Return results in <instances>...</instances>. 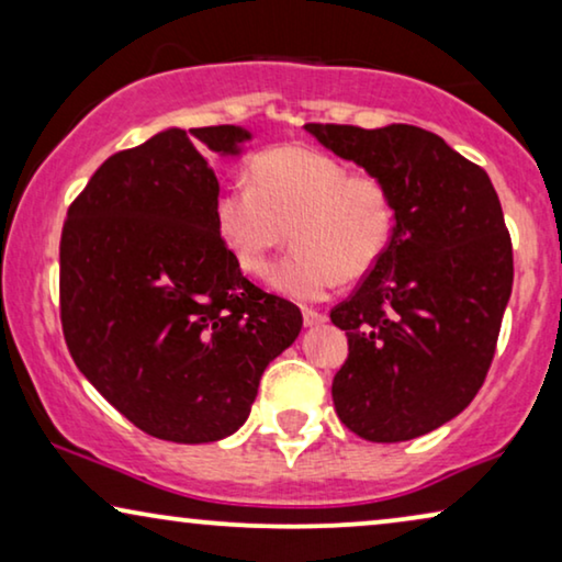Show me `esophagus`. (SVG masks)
Returning a JSON list of instances; mask_svg holds the SVG:
<instances>
[{"label":"esophagus","instance_id":"obj_1","mask_svg":"<svg viewBox=\"0 0 562 562\" xmlns=\"http://www.w3.org/2000/svg\"><path fill=\"white\" fill-rule=\"evenodd\" d=\"M304 325L306 327H317V325H325L327 322V314L325 312H314V310H304Z\"/></svg>","mask_w":562,"mask_h":562}]
</instances>
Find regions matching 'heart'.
<instances>
[{
  "mask_svg": "<svg viewBox=\"0 0 562 562\" xmlns=\"http://www.w3.org/2000/svg\"><path fill=\"white\" fill-rule=\"evenodd\" d=\"M214 225L235 263L263 276L294 233V252L268 286L296 302H319L340 279L371 273L394 235L386 183L327 153L281 145L250 164V181L225 183L214 196Z\"/></svg>",
  "mask_w": 562,
  "mask_h": 562,
  "instance_id": "heart-1",
  "label": "heart"
}]
</instances>
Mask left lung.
Listing matches in <instances>:
<instances>
[{
  "label": "left lung",
  "instance_id": "8db88e82",
  "mask_svg": "<svg viewBox=\"0 0 562 562\" xmlns=\"http://www.w3.org/2000/svg\"><path fill=\"white\" fill-rule=\"evenodd\" d=\"M304 130L394 199L386 252L329 312L350 350L333 381L335 412L363 440H414L458 417L494 360L514 281L502 204L488 173L429 130Z\"/></svg>",
  "mask_w": 562,
  "mask_h": 562
}]
</instances>
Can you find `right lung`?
Segmentation results:
<instances>
[{
	"label": "right lung",
	"mask_w": 562,
	"mask_h": 562,
	"mask_svg": "<svg viewBox=\"0 0 562 562\" xmlns=\"http://www.w3.org/2000/svg\"><path fill=\"white\" fill-rule=\"evenodd\" d=\"M237 125L168 127L114 153L68 206L60 322L74 363L158 440L237 432L260 375L302 333V312L240 273L214 225L204 153L240 156Z\"/></svg>",
	"instance_id": "add662e5"
}]
</instances>
